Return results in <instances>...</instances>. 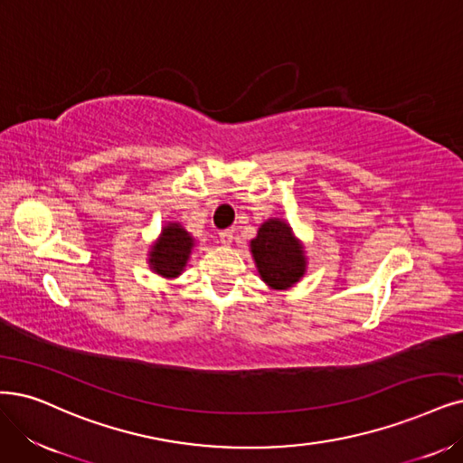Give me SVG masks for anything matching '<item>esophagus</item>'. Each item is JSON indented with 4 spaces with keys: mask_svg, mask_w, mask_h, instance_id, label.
<instances>
[{
    "mask_svg": "<svg viewBox=\"0 0 463 463\" xmlns=\"http://www.w3.org/2000/svg\"><path fill=\"white\" fill-rule=\"evenodd\" d=\"M219 241L225 244V246H231L232 241H234V231L232 229H227V231H221L219 232Z\"/></svg>",
    "mask_w": 463,
    "mask_h": 463,
    "instance_id": "esophagus-1",
    "label": "esophagus"
}]
</instances>
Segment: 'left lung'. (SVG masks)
<instances>
[{
    "label": "left lung",
    "instance_id": "obj_1",
    "mask_svg": "<svg viewBox=\"0 0 463 463\" xmlns=\"http://www.w3.org/2000/svg\"><path fill=\"white\" fill-rule=\"evenodd\" d=\"M250 253L261 280L275 292L294 288L307 272V251L289 222L270 217L250 241Z\"/></svg>",
    "mask_w": 463,
    "mask_h": 463
}]
</instances>
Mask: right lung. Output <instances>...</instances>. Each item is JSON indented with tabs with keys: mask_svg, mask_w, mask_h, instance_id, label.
<instances>
[{
	"mask_svg": "<svg viewBox=\"0 0 463 463\" xmlns=\"http://www.w3.org/2000/svg\"><path fill=\"white\" fill-rule=\"evenodd\" d=\"M196 246V238L181 222L167 221L148 250L146 263L154 275L174 280L183 275L191 253Z\"/></svg>",
	"mask_w": 463,
	"mask_h": 463,
	"instance_id": "obj_1",
	"label": "right lung"
}]
</instances>
